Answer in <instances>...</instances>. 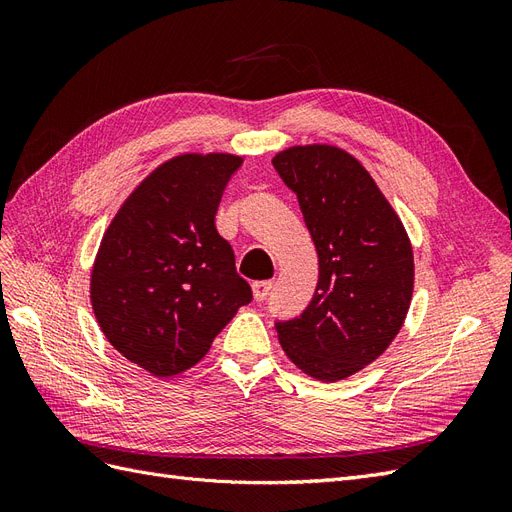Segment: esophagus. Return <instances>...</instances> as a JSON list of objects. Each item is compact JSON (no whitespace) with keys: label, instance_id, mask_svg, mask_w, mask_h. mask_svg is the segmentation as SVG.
I'll return each instance as SVG.
<instances>
[{"label":"esophagus","instance_id":"1","mask_svg":"<svg viewBox=\"0 0 512 512\" xmlns=\"http://www.w3.org/2000/svg\"><path fill=\"white\" fill-rule=\"evenodd\" d=\"M273 288V282L265 280V282H254L252 284V292H254V299L256 301H265L269 297V292Z\"/></svg>","mask_w":512,"mask_h":512}]
</instances>
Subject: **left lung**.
Wrapping results in <instances>:
<instances>
[{"instance_id":"8db88e82","label":"left lung","mask_w":512,"mask_h":512,"mask_svg":"<svg viewBox=\"0 0 512 512\" xmlns=\"http://www.w3.org/2000/svg\"><path fill=\"white\" fill-rule=\"evenodd\" d=\"M273 168L297 194L318 252L309 305L275 320L288 359L316 380H344L376 361L406 320L412 245L393 207L350 153L329 145L290 147Z\"/></svg>"}]
</instances>
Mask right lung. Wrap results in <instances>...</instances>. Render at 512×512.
I'll use <instances>...</instances> for the list:
<instances>
[{
  "instance_id": "obj_1",
  "label": "right lung",
  "mask_w": 512,
  "mask_h": 512,
  "mask_svg": "<svg viewBox=\"0 0 512 512\" xmlns=\"http://www.w3.org/2000/svg\"><path fill=\"white\" fill-rule=\"evenodd\" d=\"M241 158L179 156L138 185L108 226L91 305L102 333L158 378L196 365L252 288L215 228V211Z\"/></svg>"
}]
</instances>
